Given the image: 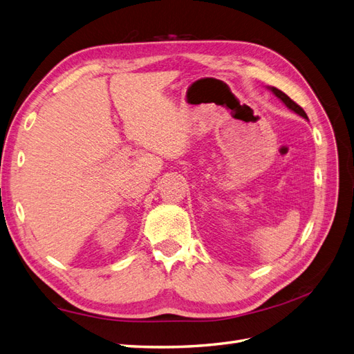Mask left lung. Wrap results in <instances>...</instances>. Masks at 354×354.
<instances>
[{
  "label": "left lung",
  "mask_w": 354,
  "mask_h": 354,
  "mask_svg": "<svg viewBox=\"0 0 354 354\" xmlns=\"http://www.w3.org/2000/svg\"><path fill=\"white\" fill-rule=\"evenodd\" d=\"M270 90L273 91V94L276 95V97H279L285 104H286V108H289L291 111H294L295 113H298L299 116H303L304 120H307V113L303 111V108L301 106H298L294 100H291L288 97V95L283 93V91H281V90H277L276 87H270Z\"/></svg>",
  "instance_id": "left-lung-1"
}]
</instances>
